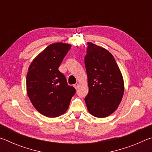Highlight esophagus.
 <instances>
[{
  "instance_id": "1",
  "label": "esophagus",
  "mask_w": 152,
  "mask_h": 152,
  "mask_svg": "<svg viewBox=\"0 0 152 152\" xmlns=\"http://www.w3.org/2000/svg\"><path fill=\"white\" fill-rule=\"evenodd\" d=\"M78 86H79V84L78 83L74 84V88H75L76 90H77V89L78 88Z\"/></svg>"
}]
</instances>
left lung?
I'll use <instances>...</instances> for the list:
<instances>
[{"instance_id": "left-lung-1", "label": "left lung", "mask_w": 152, "mask_h": 152, "mask_svg": "<svg viewBox=\"0 0 152 152\" xmlns=\"http://www.w3.org/2000/svg\"><path fill=\"white\" fill-rule=\"evenodd\" d=\"M84 58L88 77L87 109L92 115L104 118L115 111L124 94V81L114 57L109 51L88 42Z\"/></svg>"}]
</instances>
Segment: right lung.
<instances>
[{"mask_svg":"<svg viewBox=\"0 0 152 152\" xmlns=\"http://www.w3.org/2000/svg\"><path fill=\"white\" fill-rule=\"evenodd\" d=\"M70 48L68 43L50 44L33 59L28 68V96L36 110L47 117H57L65 113L76 92L58 70Z\"/></svg>","mask_w":152,"mask_h":152,"instance_id":"add662e5","label":"right lung"}]
</instances>
